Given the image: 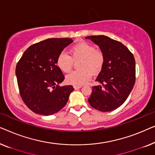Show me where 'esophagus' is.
<instances>
[{"instance_id": "1", "label": "esophagus", "mask_w": 155, "mask_h": 155, "mask_svg": "<svg viewBox=\"0 0 155 155\" xmlns=\"http://www.w3.org/2000/svg\"><path fill=\"white\" fill-rule=\"evenodd\" d=\"M81 86H74V88L75 89V90H77V89H78V88H81Z\"/></svg>"}]
</instances>
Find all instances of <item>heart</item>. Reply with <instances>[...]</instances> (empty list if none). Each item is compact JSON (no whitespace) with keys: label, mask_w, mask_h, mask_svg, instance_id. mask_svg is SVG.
Here are the masks:
<instances>
[{"label":"heart","mask_w":155,"mask_h":155,"mask_svg":"<svg viewBox=\"0 0 155 155\" xmlns=\"http://www.w3.org/2000/svg\"><path fill=\"white\" fill-rule=\"evenodd\" d=\"M70 55L62 52L56 60V64L61 71L68 73L73 67V61L81 59L77 70L67 76L66 81L69 84L82 86L86 84L94 74H98L103 68L104 56L102 51L95 50L93 45L87 42H80L70 48Z\"/></svg>","instance_id":"b5f03b06"}]
</instances>
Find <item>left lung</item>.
Here are the masks:
<instances>
[{
	"mask_svg": "<svg viewBox=\"0 0 155 155\" xmlns=\"http://www.w3.org/2000/svg\"><path fill=\"white\" fill-rule=\"evenodd\" d=\"M98 45L104 56L103 68L96 78L101 85L93 86L89 104L101 112L120 107L129 95L136 81L134 55L121 42L100 35L86 37Z\"/></svg>",
	"mask_w": 155,
	"mask_h": 155,
	"instance_id": "left-lung-1",
	"label": "left lung"
}]
</instances>
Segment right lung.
Returning <instances> with one entry per match:
<instances>
[{
  "label": "right lung",
  "instance_id": "add662e5",
  "mask_svg": "<svg viewBox=\"0 0 155 155\" xmlns=\"http://www.w3.org/2000/svg\"><path fill=\"white\" fill-rule=\"evenodd\" d=\"M72 42L71 38H48L29 46L17 62L15 74L19 93L32 112L49 116L67 104L74 88L59 86L64 77L56 60Z\"/></svg>",
  "mask_w": 155,
  "mask_h": 155
}]
</instances>
